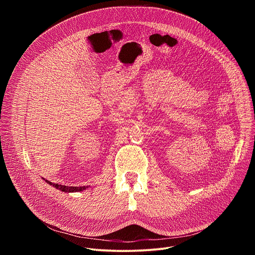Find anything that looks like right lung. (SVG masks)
<instances>
[{
	"label": "right lung",
	"mask_w": 255,
	"mask_h": 255,
	"mask_svg": "<svg viewBox=\"0 0 255 255\" xmlns=\"http://www.w3.org/2000/svg\"><path fill=\"white\" fill-rule=\"evenodd\" d=\"M43 178V177H42ZM43 179H45V178H43ZM46 183L48 184V185H50V186H52L53 188H56L57 190H59V191H61V192H64V193H76V192H82V191H84V190H86V189H88L89 187L87 186H85V187H68V186H62V185H58V184H53V183H51V181H49V180H45Z\"/></svg>",
	"instance_id": "obj_1"
}]
</instances>
